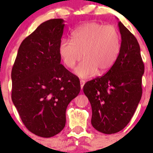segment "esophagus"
<instances>
[{
	"label": "esophagus",
	"mask_w": 153,
	"mask_h": 153,
	"mask_svg": "<svg viewBox=\"0 0 153 153\" xmlns=\"http://www.w3.org/2000/svg\"><path fill=\"white\" fill-rule=\"evenodd\" d=\"M80 88L82 89V88H83V86H84V84H85V81L82 80H80Z\"/></svg>",
	"instance_id": "1"
}]
</instances>
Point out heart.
I'll return each mask as SVG.
<instances>
[{
    "instance_id": "heart-1",
    "label": "heart",
    "mask_w": 153,
    "mask_h": 153,
    "mask_svg": "<svg viewBox=\"0 0 153 153\" xmlns=\"http://www.w3.org/2000/svg\"><path fill=\"white\" fill-rule=\"evenodd\" d=\"M121 50L118 30L112 26L90 22L78 26L72 32V40L63 38L58 53L65 65L73 68L80 59H84L75 69L80 78H89L104 73L113 67Z\"/></svg>"
}]
</instances>
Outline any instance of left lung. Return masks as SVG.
<instances>
[{
	"label": "left lung",
	"instance_id": "obj_1",
	"mask_svg": "<svg viewBox=\"0 0 153 153\" xmlns=\"http://www.w3.org/2000/svg\"><path fill=\"white\" fill-rule=\"evenodd\" d=\"M120 53L113 67L100 78L88 81L83 92L92 108L91 124L103 134H114L130 122L142 97L145 66L135 36L121 22Z\"/></svg>",
	"mask_w": 153,
	"mask_h": 153
}]
</instances>
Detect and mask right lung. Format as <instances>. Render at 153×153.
Wrapping results in <instances>:
<instances>
[{
	"mask_svg": "<svg viewBox=\"0 0 153 153\" xmlns=\"http://www.w3.org/2000/svg\"><path fill=\"white\" fill-rule=\"evenodd\" d=\"M64 20L40 24L21 44L11 71V99L33 134L51 137L65 126L68 104L80 91V80L60 64Z\"/></svg>",
	"mask_w": 153,
	"mask_h": 153,
	"instance_id": "add662e5",
	"label": "right lung"
}]
</instances>
